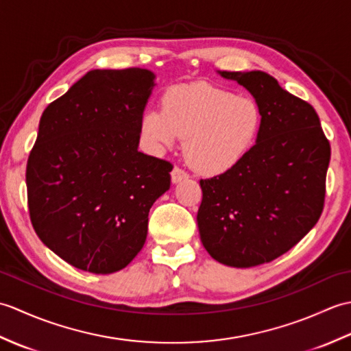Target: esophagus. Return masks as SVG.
<instances>
[{"instance_id": "obj_1", "label": "esophagus", "mask_w": 351, "mask_h": 351, "mask_svg": "<svg viewBox=\"0 0 351 351\" xmlns=\"http://www.w3.org/2000/svg\"><path fill=\"white\" fill-rule=\"evenodd\" d=\"M171 182L176 184V182H181L184 180H187L189 178V173L185 170H182L181 167H173V170H171Z\"/></svg>"}]
</instances>
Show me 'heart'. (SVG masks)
<instances>
[{"instance_id":"1","label":"heart","mask_w":351,"mask_h":351,"mask_svg":"<svg viewBox=\"0 0 351 351\" xmlns=\"http://www.w3.org/2000/svg\"><path fill=\"white\" fill-rule=\"evenodd\" d=\"M261 128L263 110L255 99L205 83L169 88L161 110L146 111L141 121V132L155 146L185 138V158L204 175L235 167L255 145Z\"/></svg>"}]
</instances>
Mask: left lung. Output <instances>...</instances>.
<instances>
[{
	"label": "left lung",
	"mask_w": 351,
	"mask_h": 351,
	"mask_svg": "<svg viewBox=\"0 0 351 351\" xmlns=\"http://www.w3.org/2000/svg\"><path fill=\"white\" fill-rule=\"evenodd\" d=\"M263 110L256 143L235 167L200 180V240L219 263H271L317 225L324 208L330 143L309 102L261 71L220 72Z\"/></svg>",
	"instance_id": "obj_1"
}]
</instances>
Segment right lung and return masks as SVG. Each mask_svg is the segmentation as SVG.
Returning <instances> with one entry per match:
<instances>
[{"instance_id": "right-lung-1", "label": "right lung", "mask_w": 351, "mask_h": 351, "mask_svg": "<svg viewBox=\"0 0 351 351\" xmlns=\"http://www.w3.org/2000/svg\"><path fill=\"white\" fill-rule=\"evenodd\" d=\"M147 69L87 72L40 117L27 161L29 220L45 245L95 274L122 270L145 245L147 215L170 189V161L138 152Z\"/></svg>"}]
</instances>
